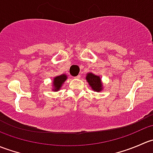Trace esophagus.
<instances>
[{"mask_svg":"<svg viewBox=\"0 0 153 153\" xmlns=\"http://www.w3.org/2000/svg\"><path fill=\"white\" fill-rule=\"evenodd\" d=\"M75 78H76V79H79V78H81V75H77L76 77H75Z\"/></svg>","mask_w":153,"mask_h":153,"instance_id":"1","label":"esophagus"}]
</instances>
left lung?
I'll list each match as a JSON object with an SVG mask.
<instances>
[{
  "label": "left lung",
  "instance_id": "left-lung-1",
  "mask_svg": "<svg viewBox=\"0 0 153 153\" xmlns=\"http://www.w3.org/2000/svg\"><path fill=\"white\" fill-rule=\"evenodd\" d=\"M86 79L94 91L100 92L102 89V84L99 76H97L92 73H88Z\"/></svg>",
  "mask_w": 153,
  "mask_h": 153
}]
</instances>
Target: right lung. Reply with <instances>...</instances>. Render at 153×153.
<instances>
[{
    "label": "right lung",
    "mask_w": 153,
    "mask_h": 153,
    "mask_svg": "<svg viewBox=\"0 0 153 153\" xmlns=\"http://www.w3.org/2000/svg\"><path fill=\"white\" fill-rule=\"evenodd\" d=\"M67 79V75H59V76H57L54 78L53 81V85L55 89H54V91H58L59 90L60 88L62 86L63 83L66 81Z\"/></svg>",
    "instance_id": "right-lung-1"
}]
</instances>
